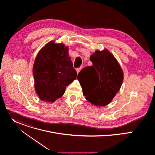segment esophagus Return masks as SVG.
Returning a JSON list of instances; mask_svg holds the SVG:
<instances>
[{
	"instance_id": "1",
	"label": "esophagus",
	"mask_w": 155,
	"mask_h": 155,
	"mask_svg": "<svg viewBox=\"0 0 155 155\" xmlns=\"http://www.w3.org/2000/svg\"><path fill=\"white\" fill-rule=\"evenodd\" d=\"M82 69V67H81L80 68H78V69H76V71H77V74H78L79 72H80V71H81V69Z\"/></svg>"
}]
</instances>
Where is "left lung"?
Returning <instances> with one entry per match:
<instances>
[{"mask_svg":"<svg viewBox=\"0 0 155 155\" xmlns=\"http://www.w3.org/2000/svg\"><path fill=\"white\" fill-rule=\"evenodd\" d=\"M93 65L83 68L77 79L83 94L95 106H105L120 91L124 75L121 66L107 49L96 50L90 56Z\"/></svg>","mask_w":155,"mask_h":155,"instance_id":"1","label":"left lung"}]
</instances>
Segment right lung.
Segmentation results:
<instances>
[{
  "mask_svg": "<svg viewBox=\"0 0 155 155\" xmlns=\"http://www.w3.org/2000/svg\"><path fill=\"white\" fill-rule=\"evenodd\" d=\"M35 90L41 101L54 102L77 76L64 44L47 43L38 53L33 65Z\"/></svg>",
  "mask_w": 155,
  "mask_h": 155,
  "instance_id": "right-lung-1",
  "label": "right lung"
}]
</instances>
